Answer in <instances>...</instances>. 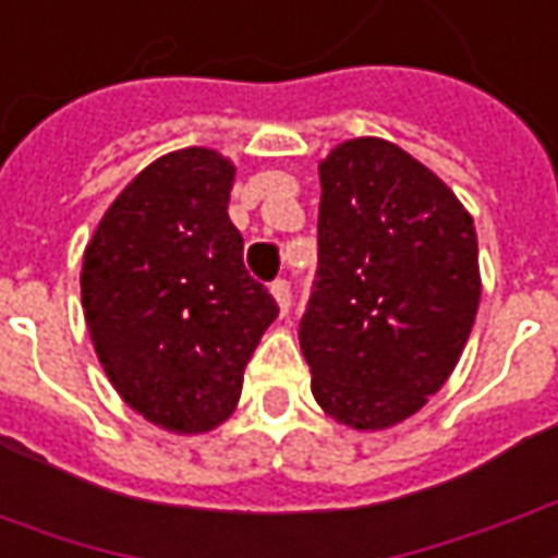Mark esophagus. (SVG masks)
I'll list each match as a JSON object with an SVG mask.
<instances>
[{
    "label": "esophagus",
    "instance_id": "obj_1",
    "mask_svg": "<svg viewBox=\"0 0 558 558\" xmlns=\"http://www.w3.org/2000/svg\"><path fill=\"white\" fill-rule=\"evenodd\" d=\"M271 295H275L278 308L287 314V308H290V299H293V293H290V283H287V280H275V283H271Z\"/></svg>",
    "mask_w": 558,
    "mask_h": 558
}]
</instances>
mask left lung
I'll list each match as a JSON object with an SVG mask.
<instances>
[{"instance_id": "left-lung-1", "label": "left lung", "mask_w": 558, "mask_h": 558, "mask_svg": "<svg viewBox=\"0 0 558 558\" xmlns=\"http://www.w3.org/2000/svg\"><path fill=\"white\" fill-rule=\"evenodd\" d=\"M317 170V278L299 324L311 393L344 427L385 430L446 385L468 344L483 293L476 229L388 140H344Z\"/></svg>"}]
</instances>
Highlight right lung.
Here are the masks:
<instances>
[{"label":"right lung","instance_id":"right-lung-1","mask_svg":"<svg viewBox=\"0 0 558 558\" xmlns=\"http://www.w3.org/2000/svg\"><path fill=\"white\" fill-rule=\"evenodd\" d=\"M234 165L161 155L109 204L82 263V308L112 388L170 434L229 418L278 302L244 268L229 219Z\"/></svg>","mask_w":558,"mask_h":558}]
</instances>
